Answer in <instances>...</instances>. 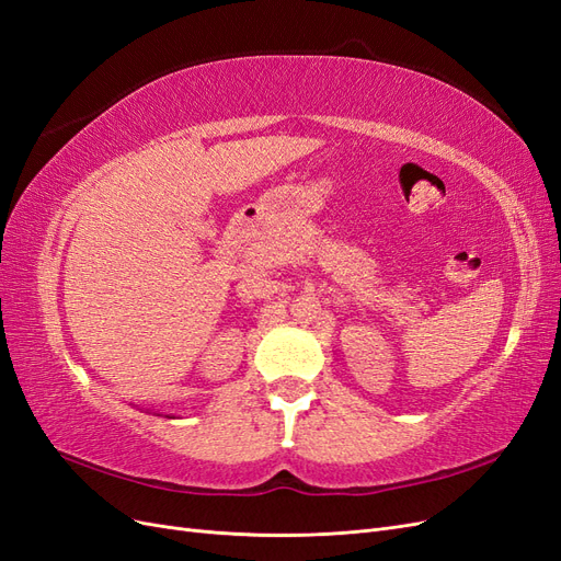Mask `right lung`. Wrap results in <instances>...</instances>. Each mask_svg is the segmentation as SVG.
<instances>
[{
  "label": "right lung",
  "instance_id": "obj_1",
  "mask_svg": "<svg viewBox=\"0 0 561 561\" xmlns=\"http://www.w3.org/2000/svg\"><path fill=\"white\" fill-rule=\"evenodd\" d=\"M171 419H173V416H171Z\"/></svg>",
  "mask_w": 561,
  "mask_h": 561
}]
</instances>
